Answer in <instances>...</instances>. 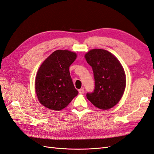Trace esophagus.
I'll return each instance as SVG.
<instances>
[{
	"mask_svg": "<svg viewBox=\"0 0 154 154\" xmlns=\"http://www.w3.org/2000/svg\"><path fill=\"white\" fill-rule=\"evenodd\" d=\"M79 94H83L84 93V89L83 88H81L79 90Z\"/></svg>",
	"mask_w": 154,
	"mask_h": 154,
	"instance_id": "1",
	"label": "esophagus"
}]
</instances>
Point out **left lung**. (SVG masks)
<instances>
[{"instance_id":"obj_1","label":"left lung","mask_w":154,"mask_h":154,"mask_svg":"<svg viewBox=\"0 0 154 154\" xmlns=\"http://www.w3.org/2000/svg\"><path fill=\"white\" fill-rule=\"evenodd\" d=\"M85 59L94 73L95 87L87 98L96 108L108 109L119 102L126 87V76L119 61L103 49H92Z\"/></svg>"}]
</instances>
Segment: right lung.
Returning <instances> with one entry per match:
<instances>
[{
    "mask_svg": "<svg viewBox=\"0 0 154 154\" xmlns=\"http://www.w3.org/2000/svg\"><path fill=\"white\" fill-rule=\"evenodd\" d=\"M76 58L73 52L58 50L41 64L35 78V92L42 106L60 111L78 94L69 69Z\"/></svg>",
    "mask_w": 154,
    "mask_h": 154,
    "instance_id": "obj_1",
    "label": "right lung"
}]
</instances>
